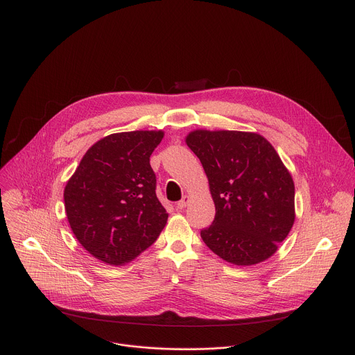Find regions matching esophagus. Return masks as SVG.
I'll return each mask as SVG.
<instances>
[{
  "label": "esophagus",
  "instance_id": "obj_1",
  "mask_svg": "<svg viewBox=\"0 0 355 355\" xmlns=\"http://www.w3.org/2000/svg\"><path fill=\"white\" fill-rule=\"evenodd\" d=\"M189 202H190V196H184V197L176 204V208H178V209H184Z\"/></svg>",
  "mask_w": 355,
  "mask_h": 355
}]
</instances>
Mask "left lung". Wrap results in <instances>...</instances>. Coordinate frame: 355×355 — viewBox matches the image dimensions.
<instances>
[{"mask_svg":"<svg viewBox=\"0 0 355 355\" xmlns=\"http://www.w3.org/2000/svg\"><path fill=\"white\" fill-rule=\"evenodd\" d=\"M186 144L198 157L215 204L201 239L239 266L270 258L295 219L294 182L273 146L261 135L196 129Z\"/></svg>","mask_w":355,"mask_h":355,"instance_id":"1","label":"left lung"}]
</instances>
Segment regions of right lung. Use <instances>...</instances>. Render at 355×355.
<instances>
[{"mask_svg": "<svg viewBox=\"0 0 355 355\" xmlns=\"http://www.w3.org/2000/svg\"><path fill=\"white\" fill-rule=\"evenodd\" d=\"M162 130L114 133L94 143L64 190L78 241L94 258L119 266L146 251L166 225L150 157Z\"/></svg>", "mask_w": 355, "mask_h": 355, "instance_id": "obj_1", "label": "right lung"}]
</instances>
